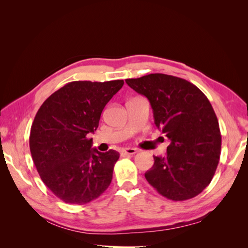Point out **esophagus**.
I'll list each match as a JSON object with an SVG mask.
<instances>
[{"mask_svg":"<svg viewBox=\"0 0 248 248\" xmlns=\"http://www.w3.org/2000/svg\"><path fill=\"white\" fill-rule=\"evenodd\" d=\"M137 152L138 150L134 148H125V149H122L120 153H121V155L123 156V155H134Z\"/></svg>","mask_w":248,"mask_h":248,"instance_id":"esophagus-1","label":"esophagus"}]
</instances>
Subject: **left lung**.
Wrapping results in <instances>:
<instances>
[{"instance_id":"left-lung-1","label":"left lung","mask_w":248,"mask_h":248,"mask_svg":"<svg viewBox=\"0 0 248 248\" xmlns=\"http://www.w3.org/2000/svg\"><path fill=\"white\" fill-rule=\"evenodd\" d=\"M125 81L147 97L156 127L170 141L166 156H153L147 181L171 201L197 197L211 182L220 157L221 134L211 103L190 81L168 74Z\"/></svg>"}]
</instances>
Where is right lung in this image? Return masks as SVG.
Segmentation results:
<instances>
[{
    "mask_svg": "<svg viewBox=\"0 0 248 248\" xmlns=\"http://www.w3.org/2000/svg\"><path fill=\"white\" fill-rule=\"evenodd\" d=\"M123 79L78 80L52 93L37 111L30 132V151L49 190L67 204L85 205L108 189L120 154L91 149L101 112Z\"/></svg>",
    "mask_w": 248,
    "mask_h": 248,
    "instance_id": "obj_1",
    "label": "right lung"
}]
</instances>
